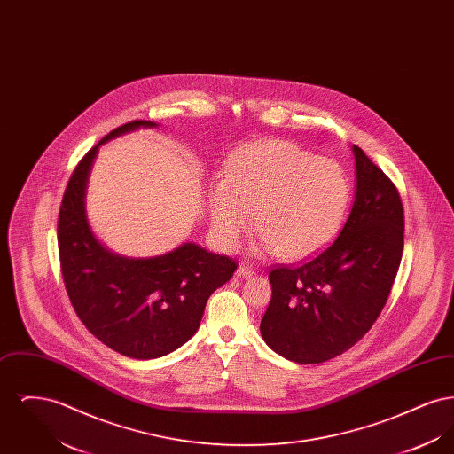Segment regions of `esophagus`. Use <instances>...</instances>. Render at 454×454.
I'll return each instance as SVG.
<instances>
[{
  "label": "esophagus",
  "instance_id": "34e87169",
  "mask_svg": "<svg viewBox=\"0 0 454 454\" xmlns=\"http://www.w3.org/2000/svg\"><path fill=\"white\" fill-rule=\"evenodd\" d=\"M235 274H237V278H250L254 274V270H252V267H248L245 263H239Z\"/></svg>",
  "mask_w": 454,
  "mask_h": 454
}]
</instances>
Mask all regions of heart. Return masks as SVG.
I'll return each mask as SVG.
<instances>
[{"instance_id": "b5f03b06", "label": "heart", "mask_w": 454, "mask_h": 454, "mask_svg": "<svg viewBox=\"0 0 454 454\" xmlns=\"http://www.w3.org/2000/svg\"><path fill=\"white\" fill-rule=\"evenodd\" d=\"M348 182L332 160L287 141H260L230 156L223 182L209 195L211 221L223 247H235L252 226L257 250L284 259L317 255L333 239L346 215Z\"/></svg>"}]
</instances>
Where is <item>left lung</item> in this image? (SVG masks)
Returning a JSON list of instances; mask_svg holds the SVG:
<instances>
[{"mask_svg":"<svg viewBox=\"0 0 454 454\" xmlns=\"http://www.w3.org/2000/svg\"><path fill=\"white\" fill-rule=\"evenodd\" d=\"M356 197L346 224L324 252L269 272L272 298L260 322L265 344L298 364L340 356L380 317L403 254L398 189L359 146Z\"/></svg>","mask_w":454,"mask_h":454,"instance_id":"1","label":"left lung"}]
</instances>
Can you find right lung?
<instances>
[{
    "mask_svg": "<svg viewBox=\"0 0 454 454\" xmlns=\"http://www.w3.org/2000/svg\"><path fill=\"white\" fill-rule=\"evenodd\" d=\"M152 121L110 130L80 160L66 185L58 248L66 293L78 318L100 342L132 359H154L184 346L200 325L209 296L230 281L237 260L195 243L152 259L112 254L88 226L85 189L100 145Z\"/></svg>",
    "mask_w": 454,
    "mask_h": 454,
    "instance_id": "1",
    "label": "right lung"
}]
</instances>
